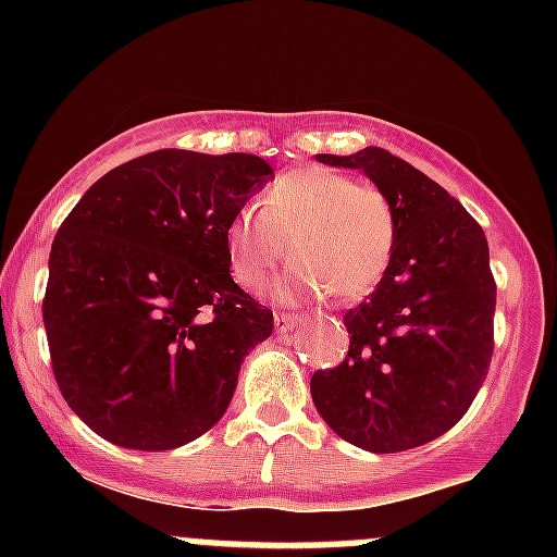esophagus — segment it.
Wrapping results in <instances>:
<instances>
[{"instance_id": "esophagus-1", "label": "esophagus", "mask_w": 557, "mask_h": 557, "mask_svg": "<svg viewBox=\"0 0 557 557\" xmlns=\"http://www.w3.org/2000/svg\"><path fill=\"white\" fill-rule=\"evenodd\" d=\"M296 325H301V318H296V314H290V312H277V314H274V329H277V334H285V331H294Z\"/></svg>"}]
</instances>
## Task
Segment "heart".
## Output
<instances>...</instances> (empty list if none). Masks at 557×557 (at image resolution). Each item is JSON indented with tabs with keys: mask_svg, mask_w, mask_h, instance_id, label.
<instances>
[{
	"mask_svg": "<svg viewBox=\"0 0 557 557\" xmlns=\"http://www.w3.org/2000/svg\"><path fill=\"white\" fill-rule=\"evenodd\" d=\"M232 277L261 290L285 258V296L356 301L383 280L396 247V210L385 190L347 174L305 166L285 172L256 199V215L239 210L223 232Z\"/></svg>",
	"mask_w": 557,
	"mask_h": 557,
	"instance_id": "obj_1",
	"label": "heart"
}]
</instances>
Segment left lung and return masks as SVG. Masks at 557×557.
Masks as SVG:
<instances>
[{
    "mask_svg": "<svg viewBox=\"0 0 557 557\" xmlns=\"http://www.w3.org/2000/svg\"><path fill=\"white\" fill-rule=\"evenodd\" d=\"M318 161L361 170L385 190L396 247L377 288L345 314V361L312 374V401L350 445L412 450L447 434L487 377L496 280L485 232L440 183L383 148Z\"/></svg>",
    "mask_w": 557,
    "mask_h": 557,
    "instance_id": "obj_1",
    "label": "left lung"
}]
</instances>
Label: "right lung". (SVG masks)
<instances>
[{
	"label": "right lung",
	"instance_id": "right-lung-1",
	"mask_svg": "<svg viewBox=\"0 0 557 557\" xmlns=\"http://www.w3.org/2000/svg\"><path fill=\"white\" fill-rule=\"evenodd\" d=\"M274 177L250 153L156 150L99 177L64 218L42 323L61 396L128 450L210 431L274 314L232 280L223 232Z\"/></svg>",
	"mask_w": 557,
	"mask_h": 557
}]
</instances>
